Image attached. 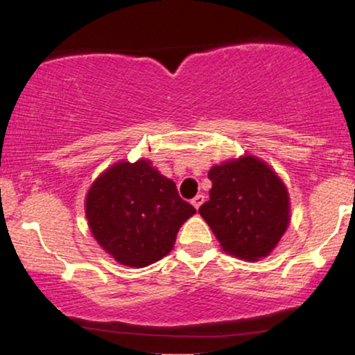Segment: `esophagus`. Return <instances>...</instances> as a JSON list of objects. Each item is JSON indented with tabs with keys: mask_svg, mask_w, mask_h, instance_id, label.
Wrapping results in <instances>:
<instances>
[{
	"mask_svg": "<svg viewBox=\"0 0 355 355\" xmlns=\"http://www.w3.org/2000/svg\"><path fill=\"white\" fill-rule=\"evenodd\" d=\"M203 202H205V195H197V197H195L193 198V200H191V203H193V207H195V209H200V205H202V203Z\"/></svg>",
	"mask_w": 355,
	"mask_h": 355,
	"instance_id": "1",
	"label": "esophagus"
}]
</instances>
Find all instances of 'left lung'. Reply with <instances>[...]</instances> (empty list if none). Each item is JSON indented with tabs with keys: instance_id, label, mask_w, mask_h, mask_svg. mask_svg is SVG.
<instances>
[{
	"instance_id": "left-lung-1",
	"label": "left lung",
	"mask_w": 355,
	"mask_h": 355,
	"mask_svg": "<svg viewBox=\"0 0 355 355\" xmlns=\"http://www.w3.org/2000/svg\"><path fill=\"white\" fill-rule=\"evenodd\" d=\"M210 200L198 209L220 245L245 260L274 250L288 225L287 189L259 158L215 165L209 172Z\"/></svg>"
}]
</instances>
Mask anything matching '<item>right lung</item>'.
I'll list each match as a JSON object with an SVG mask.
<instances>
[{
  "label": "right lung",
  "mask_w": 355,
  "mask_h": 355,
  "mask_svg": "<svg viewBox=\"0 0 355 355\" xmlns=\"http://www.w3.org/2000/svg\"><path fill=\"white\" fill-rule=\"evenodd\" d=\"M195 211L182 200L177 185L146 160L113 165L87 195L93 237L128 267H146L164 259L182 223Z\"/></svg>",
  "instance_id": "1"
}]
</instances>
